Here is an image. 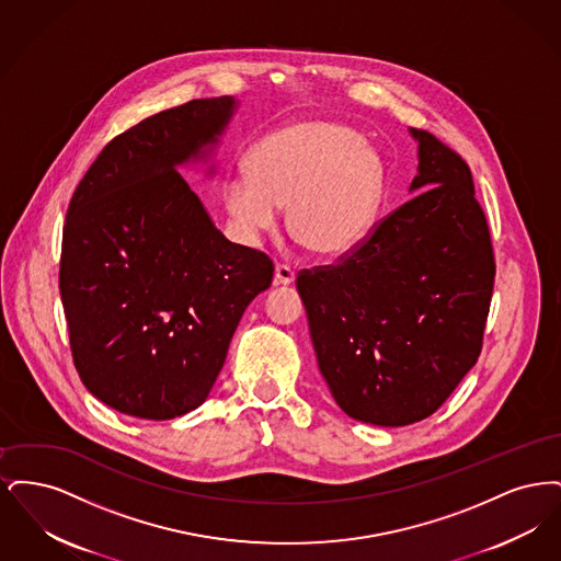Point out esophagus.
Here are the masks:
<instances>
[{"instance_id": "obj_1", "label": "esophagus", "mask_w": 561, "mask_h": 561, "mask_svg": "<svg viewBox=\"0 0 561 561\" xmlns=\"http://www.w3.org/2000/svg\"><path fill=\"white\" fill-rule=\"evenodd\" d=\"M294 282V271L288 265H277L275 275H273V284L275 286H290Z\"/></svg>"}]
</instances>
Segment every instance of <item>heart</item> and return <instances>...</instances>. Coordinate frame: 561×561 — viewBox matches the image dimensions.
Listing matches in <instances>:
<instances>
[{
	"instance_id": "b5f03b06",
	"label": "heart",
	"mask_w": 561,
	"mask_h": 561,
	"mask_svg": "<svg viewBox=\"0 0 561 561\" xmlns=\"http://www.w3.org/2000/svg\"><path fill=\"white\" fill-rule=\"evenodd\" d=\"M382 185L370 142L347 126L305 119L265 136L250 153V179L227 181L222 202L243 240L273 231L277 210H288L293 238L336 259L373 231Z\"/></svg>"
}]
</instances>
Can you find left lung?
Here are the masks:
<instances>
[{"instance_id":"obj_1","label":"left lung","mask_w":561,"mask_h":561,"mask_svg":"<svg viewBox=\"0 0 561 561\" xmlns=\"http://www.w3.org/2000/svg\"><path fill=\"white\" fill-rule=\"evenodd\" d=\"M410 134L416 195L341 263L296 277L332 398L378 427L427 419L476 366L496 273L469 165L427 130Z\"/></svg>"}]
</instances>
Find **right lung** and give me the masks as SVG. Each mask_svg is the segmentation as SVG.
<instances>
[{"label":"right lung","mask_w":561,"mask_h":561,"mask_svg":"<svg viewBox=\"0 0 561 561\" xmlns=\"http://www.w3.org/2000/svg\"><path fill=\"white\" fill-rule=\"evenodd\" d=\"M236 108L197 99L142 119L71 197L58 273L71 353L85 389L122 414L168 421L202 405L271 286L267 254L227 240L176 170L208 160Z\"/></svg>","instance_id":"obj_1"}]
</instances>
